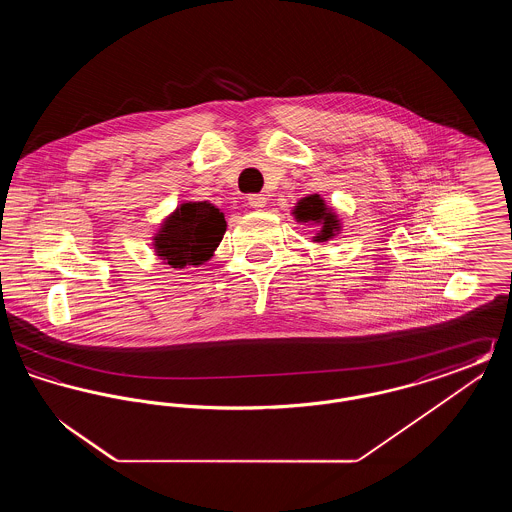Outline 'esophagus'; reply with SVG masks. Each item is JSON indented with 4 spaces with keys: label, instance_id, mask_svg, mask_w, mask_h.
<instances>
[{
    "label": "esophagus",
    "instance_id": "esophagus-1",
    "mask_svg": "<svg viewBox=\"0 0 512 512\" xmlns=\"http://www.w3.org/2000/svg\"><path fill=\"white\" fill-rule=\"evenodd\" d=\"M247 203L253 207V209H265L267 207V197L263 194H253L247 197Z\"/></svg>",
    "mask_w": 512,
    "mask_h": 512
}]
</instances>
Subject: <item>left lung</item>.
<instances>
[{
  "instance_id": "8db88e82",
  "label": "left lung",
  "mask_w": 512,
  "mask_h": 512,
  "mask_svg": "<svg viewBox=\"0 0 512 512\" xmlns=\"http://www.w3.org/2000/svg\"><path fill=\"white\" fill-rule=\"evenodd\" d=\"M293 219L303 224H315L317 234L313 236V242L326 244L328 240H334L341 232V220L334 207H328L324 197L318 194L301 197L292 211Z\"/></svg>"
}]
</instances>
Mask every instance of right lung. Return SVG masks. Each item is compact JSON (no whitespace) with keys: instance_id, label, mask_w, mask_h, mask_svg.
I'll use <instances>...</instances> for the list:
<instances>
[{"instance_id":"1","label":"right lung","mask_w":512,"mask_h":512,"mask_svg":"<svg viewBox=\"0 0 512 512\" xmlns=\"http://www.w3.org/2000/svg\"><path fill=\"white\" fill-rule=\"evenodd\" d=\"M226 220L209 201H184L165 217L153 236L155 255L163 265L184 268L205 265L222 242Z\"/></svg>"}]
</instances>
